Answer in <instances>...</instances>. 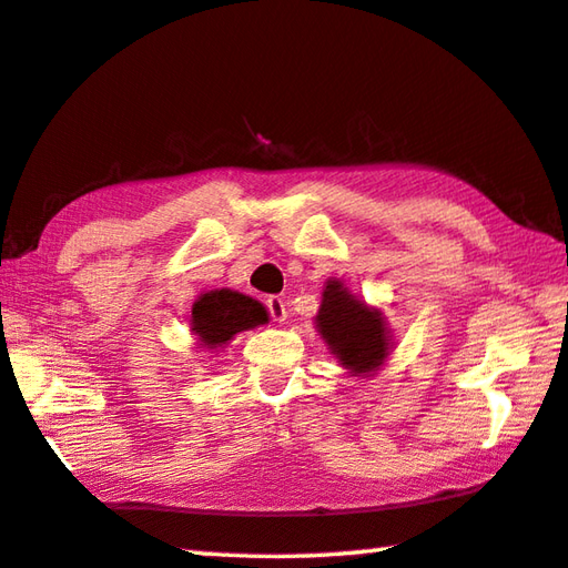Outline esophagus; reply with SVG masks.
Masks as SVG:
<instances>
[{"label":"esophagus","instance_id":"obj_1","mask_svg":"<svg viewBox=\"0 0 568 568\" xmlns=\"http://www.w3.org/2000/svg\"><path fill=\"white\" fill-rule=\"evenodd\" d=\"M264 304H267V311H270L272 321H276V323L286 321V301L282 296H267V301H264Z\"/></svg>","mask_w":568,"mask_h":568}]
</instances>
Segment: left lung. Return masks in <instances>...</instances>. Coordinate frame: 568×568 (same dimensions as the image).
Wrapping results in <instances>:
<instances>
[{
	"instance_id": "left-lung-1",
	"label": "left lung",
	"mask_w": 568,
	"mask_h": 568,
	"mask_svg": "<svg viewBox=\"0 0 568 568\" xmlns=\"http://www.w3.org/2000/svg\"><path fill=\"white\" fill-rule=\"evenodd\" d=\"M318 331L353 373H369L387 357V328L377 308H367L341 282H331L323 292V304L316 316Z\"/></svg>"
}]
</instances>
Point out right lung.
<instances>
[{"mask_svg": "<svg viewBox=\"0 0 568 568\" xmlns=\"http://www.w3.org/2000/svg\"><path fill=\"white\" fill-rule=\"evenodd\" d=\"M270 316L260 301H254L245 294L230 292V288H220V292L203 294L193 304V333L199 335L201 343L207 348L223 345L235 333L247 331L267 323Z\"/></svg>", "mask_w": 568, "mask_h": 568, "instance_id": "right-lung-1", "label": "right lung"}]
</instances>
